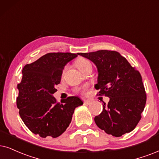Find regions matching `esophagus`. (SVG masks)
<instances>
[{
    "mask_svg": "<svg viewBox=\"0 0 159 159\" xmlns=\"http://www.w3.org/2000/svg\"><path fill=\"white\" fill-rule=\"evenodd\" d=\"M91 100H84V104H86V105H89V104H90L91 103Z\"/></svg>",
    "mask_w": 159,
    "mask_h": 159,
    "instance_id": "esophagus-1",
    "label": "esophagus"
}]
</instances>
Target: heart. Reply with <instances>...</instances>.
Returning <instances> with one entry per match:
<instances>
[{"label":"heart","mask_w":159,"mask_h":159,"mask_svg":"<svg viewBox=\"0 0 159 159\" xmlns=\"http://www.w3.org/2000/svg\"><path fill=\"white\" fill-rule=\"evenodd\" d=\"M75 64L76 67H78V69L81 72L83 71L84 69H86V68L89 65H91L90 62L88 61V60L84 59V58H78V59L75 61ZM67 65H66L63 69V73H65L66 70H67ZM80 92L83 94H86V89L85 87L81 88V89H80Z\"/></svg>","instance_id":"b5f03b06"}]
</instances>
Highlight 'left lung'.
I'll list each match as a JSON object with an SVG mask.
<instances>
[{
    "label": "left lung",
    "mask_w": 159,
    "mask_h": 159,
    "mask_svg": "<svg viewBox=\"0 0 159 159\" xmlns=\"http://www.w3.org/2000/svg\"><path fill=\"white\" fill-rule=\"evenodd\" d=\"M98 68V94L109 98L103 111L94 117L98 128L119 137L132 131L141 120L147 96L141 74L125 58L114 51L79 53Z\"/></svg>",
    "instance_id": "obj_1"
}]
</instances>
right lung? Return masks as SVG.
I'll list each match as a JSON object with an SVG mask.
<instances>
[{
    "label": "right lung",
    "mask_w": 159,
    "mask_h": 159,
    "mask_svg": "<svg viewBox=\"0 0 159 159\" xmlns=\"http://www.w3.org/2000/svg\"><path fill=\"white\" fill-rule=\"evenodd\" d=\"M78 53H49L25 65L17 106L22 120L32 133L43 138H56L71 122L74 110L83 105L77 96L68 97L58 103L53 94L57 91L64 67Z\"/></svg>",
    "instance_id": "obj_1"
}]
</instances>
